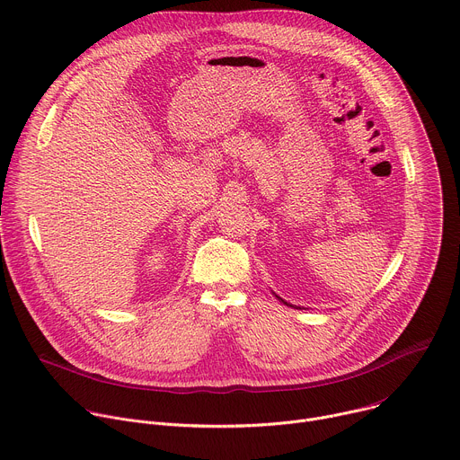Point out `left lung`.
Here are the masks:
<instances>
[{
	"instance_id": "8db88e82",
	"label": "left lung",
	"mask_w": 460,
	"mask_h": 460,
	"mask_svg": "<svg viewBox=\"0 0 460 460\" xmlns=\"http://www.w3.org/2000/svg\"><path fill=\"white\" fill-rule=\"evenodd\" d=\"M275 296H277V298H279V300H280V302H284V304H286V305H289V307H295V305H291V304H289V302H286V300H282V298H280V296H279V295H275ZM295 309H300V307H295Z\"/></svg>"
}]
</instances>
